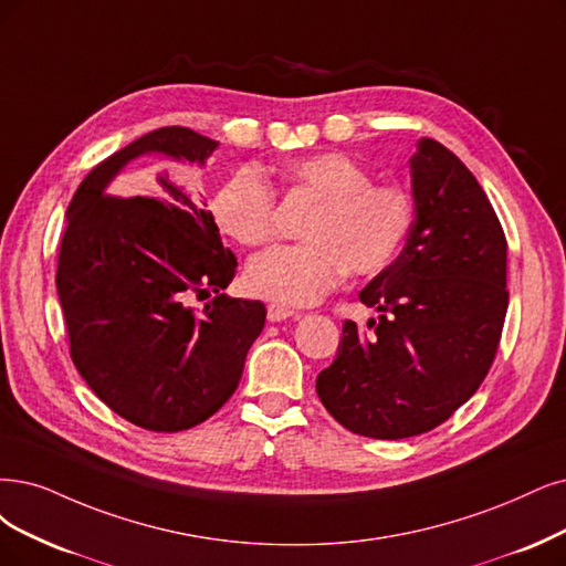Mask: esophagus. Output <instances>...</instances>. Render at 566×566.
I'll list each match as a JSON object with an SVG mask.
<instances>
[{"label":"esophagus","instance_id":"34e87169","mask_svg":"<svg viewBox=\"0 0 566 566\" xmlns=\"http://www.w3.org/2000/svg\"><path fill=\"white\" fill-rule=\"evenodd\" d=\"M298 319L301 315L296 310H291L286 305H280V303H270L268 305V322H284V319Z\"/></svg>","mask_w":566,"mask_h":566}]
</instances>
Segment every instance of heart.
Instances as JSON below:
<instances>
[{"label": "heart", "mask_w": 566, "mask_h": 566, "mask_svg": "<svg viewBox=\"0 0 566 566\" xmlns=\"http://www.w3.org/2000/svg\"><path fill=\"white\" fill-rule=\"evenodd\" d=\"M280 179L317 205L303 226L305 244L270 249L249 263L244 282L254 296L310 305L336 289L347 270L373 277L399 256L412 226V198L401 186L373 184L366 167L340 151L289 160ZM212 214L244 247L275 238V193L256 167L242 165L219 186Z\"/></svg>", "instance_id": "obj_1"}]
</instances>
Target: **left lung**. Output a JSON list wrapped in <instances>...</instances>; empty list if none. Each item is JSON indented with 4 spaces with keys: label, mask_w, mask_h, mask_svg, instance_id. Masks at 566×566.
Returning a JSON list of instances; mask_svg holds the SVG:
<instances>
[{
    "label": "left lung",
    "mask_w": 566,
    "mask_h": 566,
    "mask_svg": "<svg viewBox=\"0 0 566 566\" xmlns=\"http://www.w3.org/2000/svg\"><path fill=\"white\" fill-rule=\"evenodd\" d=\"M415 219L396 261L359 291L380 312L343 324L317 394L359 436L399 441L467 403L494 361L509 310L506 235L483 186L441 142L410 158Z\"/></svg>",
    "instance_id": "obj_1"
}]
</instances>
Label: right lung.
<instances>
[{
	"mask_svg": "<svg viewBox=\"0 0 566 566\" xmlns=\"http://www.w3.org/2000/svg\"><path fill=\"white\" fill-rule=\"evenodd\" d=\"M219 142L158 128L102 160L67 207L55 286L81 378L123 420L175 433L212 417L238 389L265 324L261 301L228 298L238 259L205 202L167 175L154 193L112 196L130 160L163 154L200 163ZM214 290L202 313L193 297Z\"/></svg>",
	"mask_w": 566,
	"mask_h": 566,
	"instance_id": "add662e5",
	"label": "right lung"
}]
</instances>
